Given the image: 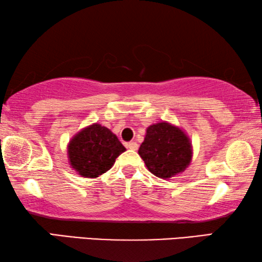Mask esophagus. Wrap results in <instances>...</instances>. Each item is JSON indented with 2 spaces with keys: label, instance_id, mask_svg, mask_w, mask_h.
<instances>
[{
  "label": "esophagus",
  "instance_id": "esophagus-1",
  "mask_svg": "<svg viewBox=\"0 0 262 262\" xmlns=\"http://www.w3.org/2000/svg\"><path fill=\"white\" fill-rule=\"evenodd\" d=\"M125 146L127 148H130V149H134V151H136V149H138V144L135 143V141H130V143H126Z\"/></svg>",
  "mask_w": 262,
  "mask_h": 262
}]
</instances>
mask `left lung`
Listing matches in <instances>:
<instances>
[{"label":"left lung","mask_w":262,"mask_h":262,"mask_svg":"<svg viewBox=\"0 0 262 262\" xmlns=\"http://www.w3.org/2000/svg\"><path fill=\"white\" fill-rule=\"evenodd\" d=\"M138 153L152 174L160 179H169L189 166L192 146L182 128L160 122L146 128Z\"/></svg>","instance_id":"obj_1"}]
</instances>
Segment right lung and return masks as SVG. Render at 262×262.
<instances>
[{
  "mask_svg": "<svg viewBox=\"0 0 262 262\" xmlns=\"http://www.w3.org/2000/svg\"><path fill=\"white\" fill-rule=\"evenodd\" d=\"M125 149L108 127L94 123L70 140L68 161L81 177L98 178L114 166L116 158Z\"/></svg>",
  "mask_w": 262,
  "mask_h": 262,
  "instance_id": "obj_1",
  "label": "right lung"
}]
</instances>
